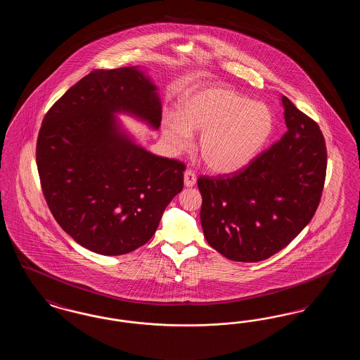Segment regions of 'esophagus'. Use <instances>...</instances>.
Here are the masks:
<instances>
[{"label":"esophagus","mask_w":360,"mask_h":360,"mask_svg":"<svg viewBox=\"0 0 360 360\" xmlns=\"http://www.w3.org/2000/svg\"><path fill=\"white\" fill-rule=\"evenodd\" d=\"M184 181H185V186L186 188H193L195 185V182H197V176L191 170H186L185 174H184Z\"/></svg>","instance_id":"obj_1"}]
</instances>
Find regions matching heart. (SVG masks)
I'll return each instance as SVG.
<instances>
[{
    "label": "heart",
    "mask_w": 360,
    "mask_h": 360,
    "mask_svg": "<svg viewBox=\"0 0 360 360\" xmlns=\"http://www.w3.org/2000/svg\"><path fill=\"white\" fill-rule=\"evenodd\" d=\"M201 132L198 153L210 172L232 174L247 167L273 132L271 112L226 86L191 90L166 115L162 135L175 154L186 151L191 134Z\"/></svg>",
    "instance_id": "heart-1"
}]
</instances>
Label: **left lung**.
I'll list each match as a JSON object with an SVG mask.
<instances>
[{
	"mask_svg": "<svg viewBox=\"0 0 360 360\" xmlns=\"http://www.w3.org/2000/svg\"><path fill=\"white\" fill-rule=\"evenodd\" d=\"M286 134L239 174L198 178L205 239L235 262H260L285 248L311 220L326 172L319 125L282 96Z\"/></svg>",
	"mask_w": 360,
	"mask_h": 360,
	"instance_id": "left-lung-1",
	"label": "left lung"
}]
</instances>
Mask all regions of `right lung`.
<instances>
[{"mask_svg": "<svg viewBox=\"0 0 360 360\" xmlns=\"http://www.w3.org/2000/svg\"><path fill=\"white\" fill-rule=\"evenodd\" d=\"M119 115L160 127L158 87L139 66L96 70L70 87L46 115L36 146L52 216L78 244L108 257L153 238L185 172L137 144Z\"/></svg>", "mask_w": 360, "mask_h": 360, "instance_id": "obj_1", "label": "right lung"}]
</instances>
